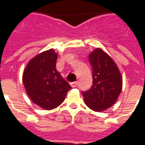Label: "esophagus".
I'll list each match as a JSON object with an SVG mask.
<instances>
[{
	"label": "esophagus",
	"instance_id": "1",
	"mask_svg": "<svg viewBox=\"0 0 145 145\" xmlns=\"http://www.w3.org/2000/svg\"><path fill=\"white\" fill-rule=\"evenodd\" d=\"M70 85L72 87H76L77 86V82H72V83H71Z\"/></svg>",
	"mask_w": 145,
	"mask_h": 145
}]
</instances>
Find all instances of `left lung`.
<instances>
[{
	"instance_id": "obj_1",
	"label": "left lung",
	"mask_w": 145,
	"mask_h": 145,
	"mask_svg": "<svg viewBox=\"0 0 145 145\" xmlns=\"http://www.w3.org/2000/svg\"><path fill=\"white\" fill-rule=\"evenodd\" d=\"M89 60L93 69V85L82 94L87 107L103 112L118 99L123 88V76L113 59L101 48L91 51Z\"/></svg>"
}]
</instances>
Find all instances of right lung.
<instances>
[{
  "label": "right lung",
  "mask_w": 145,
  "mask_h": 145,
  "mask_svg": "<svg viewBox=\"0 0 145 145\" xmlns=\"http://www.w3.org/2000/svg\"><path fill=\"white\" fill-rule=\"evenodd\" d=\"M58 54L49 49L36 55L26 65L22 82L30 100L45 110L59 106L71 89L56 70Z\"/></svg>",
  "instance_id": "1"
}]
</instances>
